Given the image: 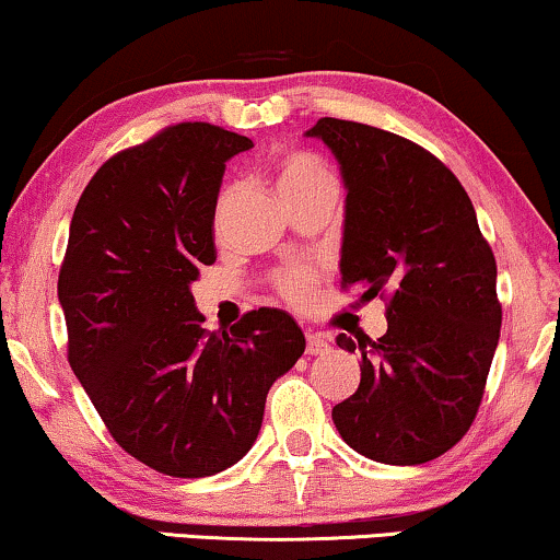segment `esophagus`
<instances>
[{
    "label": "esophagus",
    "mask_w": 560,
    "mask_h": 560,
    "mask_svg": "<svg viewBox=\"0 0 560 560\" xmlns=\"http://www.w3.org/2000/svg\"><path fill=\"white\" fill-rule=\"evenodd\" d=\"M325 351H330V343L325 341L320 332H307V353L317 357V353H325Z\"/></svg>",
    "instance_id": "esophagus-1"
}]
</instances>
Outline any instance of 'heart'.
<instances>
[{
    "mask_svg": "<svg viewBox=\"0 0 560 560\" xmlns=\"http://www.w3.org/2000/svg\"><path fill=\"white\" fill-rule=\"evenodd\" d=\"M273 188L279 194L281 201L294 203L302 201V198L317 196V194H336L338 190V178L332 173V167L323 158H317L313 152H292L284 154L279 162H276L273 170ZM240 198V186L237 183H228L217 196L214 207V230L222 232L224 224L235 209ZM317 284H320V271L315 266L307 264H292L279 268V271L271 273V287L273 292L281 296V300L292 304L296 310L310 307L317 294Z\"/></svg>",
    "mask_w": 560,
    "mask_h": 560,
    "instance_id": "heart-1",
    "label": "heart"
}]
</instances>
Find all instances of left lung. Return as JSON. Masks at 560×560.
<instances>
[{"instance_id":"1","label":"left lung","mask_w":560,"mask_h":560,"mask_svg":"<svg viewBox=\"0 0 560 560\" xmlns=\"http://www.w3.org/2000/svg\"><path fill=\"white\" fill-rule=\"evenodd\" d=\"M307 137L346 183L341 289L385 300L387 332L338 346L362 353L357 393L332 423L359 455L429 463L468 434L501 330L497 258L455 173L416 141L320 118Z\"/></svg>"}]
</instances>
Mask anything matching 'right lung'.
<instances>
[{
  "label": "right lung",
  "instance_id": "add662e5",
  "mask_svg": "<svg viewBox=\"0 0 560 560\" xmlns=\"http://www.w3.org/2000/svg\"><path fill=\"white\" fill-rule=\"evenodd\" d=\"M253 141L183 121L105 160L77 201L59 271L67 357L118 447L173 478L222 472L256 442L266 395L304 353L287 313L203 328L190 294L217 260L224 162Z\"/></svg>",
  "mask_w": 560,
  "mask_h": 560
}]
</instances>
